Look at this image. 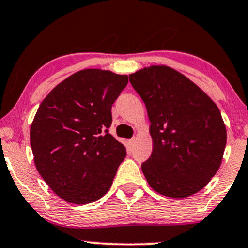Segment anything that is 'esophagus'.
<instances>
[{
	"label": "esophagus",
	"mask_w": 248,
	"mask_h": 248,
	"mask_svg": "<svg viewBox=\"0 0 248 248\" xmlns=\"http://www.w3.org/2000/svg\"><path fill=\"white\" fill-rule=\"evenodd\" d=\"M135 141H136L135 137H133V139H130L129 141H128V147L130 148V150H132V149L134 148V144H135Z\"/></svg>",
	"instance_id": "esophagus-1"
}]
</instances>
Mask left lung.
I'll use <instances>...</instances> for the list:
<instances>
[{
	"label": "left lung",
	"instance_id": "left-lung-1",
	"mask_svg": "<svg viewBox=\"0 0 248 248\" xmlns=\"http://www.w3.org/2000/svg\"><path fill=\"white\" fill-rule=\"evenodd\" d=\"M147 107L153 154L142 164L151 188L183 199L198 193L218 171L226 129L216 104L183 74L153 65L129 75Z\"/></svg>",
	"mask_w": 248,
	"mask_h": 248
}]
</instances>
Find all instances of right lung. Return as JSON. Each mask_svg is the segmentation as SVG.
<instances>
[{
    "label": "right lung",
    "mask_w": 248,
    "mask_h": 248,
    "mask_svg": "<svg viewBox=\"0 0 248 248\" xmlns=\"http://www.w3.org/2000/svg\"><path fill=\"white\" fill-rule=\"evenodd\" d=\"M126 75L85 69L56 85L39 106L30 130L39 174L69 203L86 204L111 188L126 148L108 133L112 105Z\"/></svg>",
    "instance_id": "right-lung-1"
}]
</instances>
